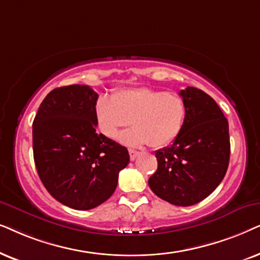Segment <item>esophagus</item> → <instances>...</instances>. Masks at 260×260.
I'll return each instance as SVG.
<instances>
[{
	"label": "esophagus",
	"instance_id": "1",
	"mask_svg": "<svg viewBox=\"0 0 260 260\" xmlns=\"http://www.w3.org/2000/svg\"><path fill=\"white\" fill-rule=\"evenodd\" d=\"M128 152H129L131 160H134V159L138 157V154H139V152L136 151V150H132V148H129V150H128Z\"/></svg>",
	"mask_w": 260,
	"mask_h": 260
}]
</instances>
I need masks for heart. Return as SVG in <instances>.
Masks as SVG:
<instances>
[{"label":"heart","instance_id":"b5f03b06","mask_svg":"<svg viewBox=\"0 0 260 260\" xmlns=\"http://www.w3.org/2000/svg\"><path fill=\"white\" fill-rule=\"evenodd\" d=\"M188 107L177 94L152 88L123 89L112 98L101 96L94 106L99 131L109 139H115L120 128L132 124L119 137L128 146L148 144L160 148L177 139L184 128Z\"/></svg>","mask_w":260,"mask_h":260}]
</instances>
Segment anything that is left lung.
<instances>
[{
  "instance_id": "8db88e82",
  "label": "left lung",
  "mask_w": 260,
  "mask_h": 260,
  "mask_svg": "<svg viewBox=\"0 0 260 260\" xmlns=\"http://www.w3.org/2000/svg\"><path fill=\"white\" fill-rule=\"evenodd\" d=\"M188 114L184 128L170 146L155 152L158 169L148 179L152 191L175 206L196 205L222 181L230 164L228 121L202 90L179 91Z\"/></svg>"
}]
</instances>
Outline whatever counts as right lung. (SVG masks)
<instances>
[{"mask_svg": "<svg viewBox=\"0 0 260 260\" xmlns=\"http://www.w3.org/2000/svg\"><path fill=\"white\" fill-rule=\"evenodd\" d=\"M98 99L89 85L55 88L33 121L38 175L47 191L72 209H92L108 200L129 162L126 147L96 132Z\"/></svg>", "mask_w": 260, "mask_h": 260, "instance_id": "obj_1", "label": "right lung"}]
</instances>
